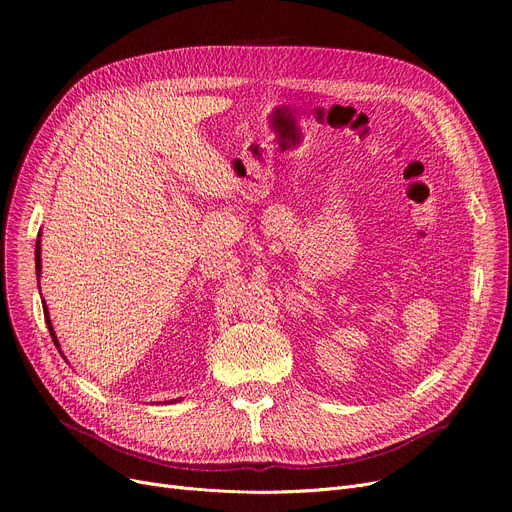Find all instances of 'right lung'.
Listing matches in <instances>:
<instances>
[{
  "label": "right lung",
  "instance_id": "add662e5",
  "mask_svg": "<svg viewBox=\"0 0 512 512\" xmlns=\"http://www.w3.org/2000/svg\"><path fill=\"white\" fill-rule=\"evenodd\" d=\"M35 267H37V280H39V276H41V236L37 238V245H35ZM43 313H45V324H47V328H49V334H51L53 342H56V346H60V344H58L56 330H53V326H51L49 311H47V305H45V303H43ZM166 402H168V400H166Z\"/></svg>",
  "mask_w": 512,
  "mask_h": 512
}]
</instances>
